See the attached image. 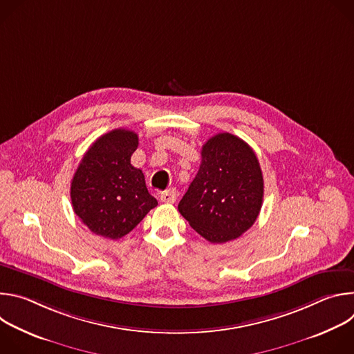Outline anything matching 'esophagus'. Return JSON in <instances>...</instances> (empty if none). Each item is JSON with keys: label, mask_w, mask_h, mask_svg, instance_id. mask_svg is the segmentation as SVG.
I'll return each instance as SVG.
<instances>
[{"label": "esophagus", "mask_w": 354, "mask_h": 354, "mask_svg": "<svg viewBox=\"0 0 354 354\" xmlns=\"http://www.w3.org/2000/svg\"><path fill=\"white\" fill-rule=\"evenodd\" d=\"M160 197H161V201H164V203H175L178 194H176L175 189H168V190L162 192Z\"/></svg>", "instance_id": "obj_1"}]
</instances>
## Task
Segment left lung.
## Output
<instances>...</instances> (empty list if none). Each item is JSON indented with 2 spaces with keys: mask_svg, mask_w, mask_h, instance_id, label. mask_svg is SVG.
I'll list each match as a JSON object with an SVG mask.
<instances>
[{
  "mask_svg": "<svg viewBox=\"0 0 354 354\" xmlns=\"http://www.w3.org/2000/svg\"><path fill=\"white\" fill-rule=\"evenodd\" d=\"M262 203L263 176L254 149L218 133L201 147L200 168L178 210L209 242L224 243L254 225Z\"/></svg>",
  "mask_w": 354,
  "mask_h": 354,
  "instance_id": "8db88e82",
  "label": "left lung"
}]
</instances>
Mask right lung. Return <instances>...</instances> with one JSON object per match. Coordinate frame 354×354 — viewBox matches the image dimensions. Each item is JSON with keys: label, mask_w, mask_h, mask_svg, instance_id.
Here are the masks:
<instances>
[{"label": "right lung", "mask_w": 354, "mask_h": 354, "mask_svg": "<svg viewBox=\"0 0 354 354\" xmlns=\"http://www.w3.org/2000/svg\"><path fill=\"white\" fill-rule=\"evenodd\" d=\"M137 147L134 131L112 130L88 148L74 174V213L96 235L119 239L158 205L147 190L141 169L130 162Z\"/></svg>", "instance_id": "1"}]
</instances>
